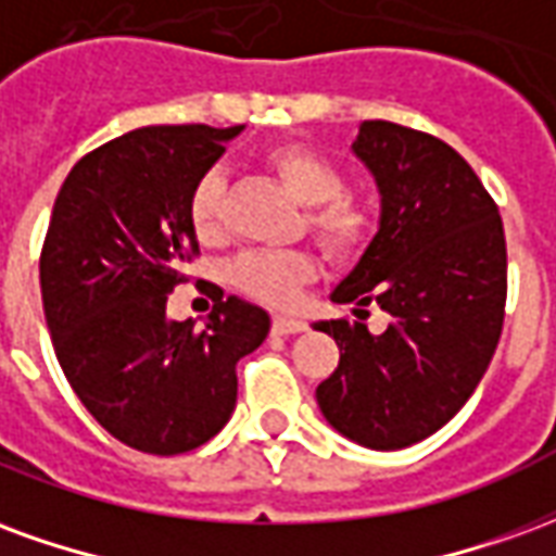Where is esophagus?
I'll return each instance as SVG.
<instances>
[{"mask_svg": "<svg viewBox=\"0 0 556 556\" xmlns=\"http://www.w3.org/2000/svg\"><path fill=\"white\" fill-rule=\"evenodd\" d=\"M301 330H306V321H303V318H294V315H274V333H279V337L301 333Z\"/></svg>", "mask_w": 556, "mask_h": 556, "instance_id": "obj_1", "label": "esophagus"}]
</instances>
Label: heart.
I'll list each match as a JSON object with an SVG mask.
<instances>
[{
	"mask_svg": "<svg viewBox=\"0 0 556 556\" xmlns=\"http://www.w3.org/2000/svg\"><path fill=\"white\" fill-rule=\"evenodd\" d=\"M265 169L277 175L282 187L306 205L303 229L309 231L321 253L333 262H354L375 235L372 205L345 190V175L337 163L301 142H279L262 151ZM223 195L226 175L202 172L187 195V217L202 241L223 235ZM315 255L309 250H247L229 265L235 289L267 306H289L298 291L315 279Z\"/></svg>",
	"mask_w": 556,
	"mask_h": 556,
	"instance_id": "obj_1",
	"label": "heart"
}]
</instances>
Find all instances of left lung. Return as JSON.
Listing matches in <instances>:
<instances>
[{"mask_svg":"<svg viewBox=\"0 0 556 556\" xmlns=\"http://www.w3.org/2000/svg\"><path fill=\"white\" fill-rule=\"evenodd\" d=\"M357 157L381 187V229L337 291L357 321H318L339 366L315 396L327 422L372 450H402L462 410L489 369L506 315V235L497 202L455 148L363 122ZM391 315L369 334L366 305Z\"/></svg>","mask_w":556,"mask_h":556,"instance_id":"8db88e82","label":"left lung"}]
</instances>
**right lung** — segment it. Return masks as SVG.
<instances>
[{
  "label": "right lung",
  "mask_w": 556,
  "mask_h": 556,
  "mask_svg": "<svg viewBox=\"0 0 556 556\" xmlns=\"http://www.w3.org/2000/svg\"><path fill=\"white\" fill-rule=\"evenodd\" d=\"M238 130L139 127L79 157L55 195L41 247L55 357L91 417L139 453L211 441L235 410L238 361L270 330L265 309L223 291L202 330L166 315L199 255L190 187Z\"/></svg>",
  "instance_id": "obj_1"
}]
</instances>
